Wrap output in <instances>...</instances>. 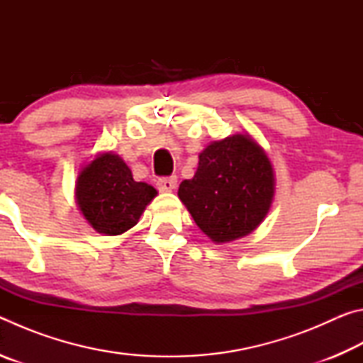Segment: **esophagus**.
Wrapping results in <instances>:
<instances>
[{"instance_id": "34e87169", "label": "esophagus", "mask_w": 363, "mask_h": 363, "mask_svg": "<svg viewBox=\"0 0 363 363\" xmlns=\"http://www.w3.org/2000/svg\"><path fill=\"white\" fill-rule=\"evenodd\" d=\"M177 186V177L176 176H169V177H160L157 181V187L162 192H171L174 190Z\"/></svg>"}]
</instances>
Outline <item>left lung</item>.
<instances>
[{
  "label": "left lung",
  "instance_id": "1",
  "mask_svg": "<svg viewBox=\"0 0 363 363\" xmlns=\"http://www.w3.org/2000/svg\"><path fill=\"white\" fill-rule=\"evenodd\" d=\"M192 179L179 186V199L195 224L214 243H227L253 232L274 199V169L248 134L214 140L199 155Z\"/></svg>",
  "mask_w": 363,
  "mask_h": 363
}]
</instances>
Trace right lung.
<instances>
[{"label":"right lung","mask_w":363,"mask_h":363,"mask_svg":"<svg viewBox=\"0 0 363 363\" xmlns=\"http://www.w3.org/2000/svg\"><path fill=\"white\" fill-rule=\"evenodd\" d=\"M77 203L93 229L120 235L138 224L157 190L133 179L131 169L112 152L86 164L77 179Z\"/></svg>","instance_id":"obj_1"}]
</instances>
